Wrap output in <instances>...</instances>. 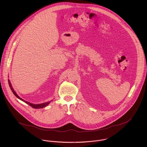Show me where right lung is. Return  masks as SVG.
I'll return each instance as SVG.
<instances>
[{
  "instance_id": "right-lung-1",
  "label": "right lung",
  "mask_w": 147,
  "mask_h": 147,
  "mask_svg": "<svg viewBox=\"0 0 147 147\" xmlns=\"http://www.w3.org/2000/svg\"><path fill=\"white\" fill-rule=\"evenodd\" d=\"M8 82H9V87H10L11 90L12 91L13 93L14 94V95L17 98H18L19 99L22 100H23V102H26V103H27L28 105H29L30 106H31V107H32L33 108H35V109H40V108H43L47 107V105H49V104L51 103V101H49V102H45V103H40V104H34V103H30V102H27V101H26L25 100L23 99L22 98H21L16 94V92L14 91L13 88L12 87V86H11V84L10 81L9 80H8Z\"/></svg>"
}]
</instances>
